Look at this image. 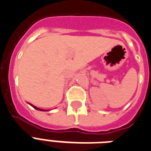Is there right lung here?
<instances>
[{"mask_svg":"<svg viewBox=\"0 0 151 151\" xmlns=\"http://www.w3.org/2000/svg\"><path fill=\"white\" fill-rule=\"evenodd\" d=\"M30 106H32L34 108V109H36V110H41V111H45V110H42V109H40V108H38V107H36L35 106H33V105H32V104H29Z\"/></svg>","mask_w":151,"mask_h":151,"instance_id":"obj_1","label":"right lung"}]
</instances>
